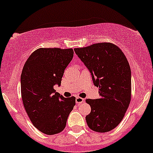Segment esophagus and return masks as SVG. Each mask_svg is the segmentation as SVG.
I'll return each instance as SVG.
<instances>
[{
  "label": "esophagus",
  "mask_w": 153,
  "mask_h": 153,
  "mask_svg": "<svg viewBox=\"0 0 153 153\" xmlns=\"http://www.w3.org/2000/svg\"><path fill=\"white\" fill-rule=\"evenodd\" d=\"M84 98H81V97H76V98H75V101H76L77 104H81L82 102H84Z\"/></svg>",
  "instance_id": "esophagus-1"
}]
</instances>
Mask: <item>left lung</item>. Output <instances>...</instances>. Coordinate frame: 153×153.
Returning <instances> with one entry per match:
<instances>
[{
    "instance_id": "left-lung-1",
    "label": "left lung",
    "mask_w": 153,
    "mask_h": 153,
    "mask_svg": "<svg viewBox=\"0 0 153 153\" xmlns=\"http://www.w3.org/2000/svg\"><path fill=\"white\" fill-rule=\"evenodd\" d=\"M75 53L92 74L101 98L86 99L91 106L86 116L88 126L106 132L121 123L131 101V69L124 52L112 43L75 48Z\"/></svg>"
}]
</instances>
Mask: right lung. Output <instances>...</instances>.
Masks as SVG:
<instances>
[{
	"instance_id": "right-lung-1",
	"label": "right lung",
	"mask_w": 153,
	"mask_h": 153,
	"mask_svg": "<svg viewBox=\"0 0 153 153\" xmlns=\"http://www.w3.org/2000/svg\"><path fill=\"white\" fill-rule=\"evenodd\" d=\"M72 49L39 48L34 51L23 68L21 98L32 124L41 132H62L75 105V97L64 98L55 92L64 70L73 58Z\"/></svg>"
}]
</instances>
